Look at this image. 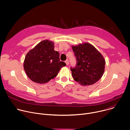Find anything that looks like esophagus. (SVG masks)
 <instances>
[{"label": "esophagus", "mask_w": 130, "mask_h": 130, "mask_svg": "<svg viewBox=\"0 0 130 130\" xmlns=\"http://www.w3.org/2000/svg\"><path fill=\"white\" fill-rule=\"evenodd\" d=\"M65 63H66V65H68L69 64V61H68V60H66V61H65Z\"/></svg>", "instance_id": "1"}]
</instances>
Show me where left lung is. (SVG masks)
<instances>
[{
    "instance_id": "1",
    "label": "left lung",
    "mask_w": 130,
    "mask_h": 130,
    "mask_svg": "<svg viewBox=\"0 0 130 130\" xmlns=\"http://www.w3.org/2000/svg\"><path fill=\"white\" fill-rule=\"evenodd\" d=\"M77 59V66L70 68L73 79L82 85H92L103 76L105 61L103 55L88 43L72 46Z\"/></svg>"
}]
</instances>
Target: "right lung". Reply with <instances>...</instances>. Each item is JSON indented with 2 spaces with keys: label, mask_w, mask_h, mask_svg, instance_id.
I'll use <instances>...</instances> for the list:
<instances>
[{
  "label": "right lung",
  "mask_w": 130,
  "mask_h": 130,
  "mask_svg": "<svg viewBox=\"0 0 130 130\" xmlns=\"http://www.w3.org/2000/svg\"><path fill=\"white\" fill-rule=\"evenodd\" d=\"M54 42L44 40L26 54L24 68L32 81L40 84L47 83L57 76L66 63L60 60V53L54 50Z\"/></svg>",
  "instance_id": "obj_1"
}]
</instances>
